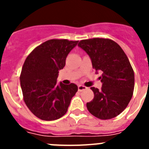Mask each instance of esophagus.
Wrapping results in <instances>:
<instances>
[{"mask_svg":"<svg viewBox=\"0 0 149 149\" xmlns=\"http://www.w3.org/2000/svg\"><path fill=\"white\" fill-rule=\"evenodd\" d=\"M86 89V87L85 86H83V85H78V91L81 92L83 90H85Z\"/></svg>","mask_w":149,"mask_h":149,"instance_id":"obj_1","label":"esophagus"}]
</instances>
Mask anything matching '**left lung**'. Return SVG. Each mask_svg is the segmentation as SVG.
Masks as SVG:
<instances>
[{"label": "left lung", "instance_id": "obj_1", "mask_svg": "<svg viewBox=\"0 0 149 149\" xmlns=\"http://www.w3.org/2000/svg\"><path fill=\"white\" fill-rule=\"evenodd\" d=\"M78 46L89 55L96 72H101L102 87H91L94 98L86 107L98 119H113L127 107L134 93V72L128 58L120 46L109 39H84Z\"/></svg>", "mask_w": 149, "mask_h": 149}]
</instances>
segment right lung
Wrapping results in <instances>:
<instances>
[{
	"mask_svg": "<svg viewBox=\"0 0 149 149\" xmlns=\"http://www.w3.org/2000/svg\"><path fill=\"white\" fill-rule=\"evenodd\" d=\"M78 41L51 39L37 46L27 56L20 76L24 101L39 119L56 120L66 113L77 91L74 84H56L59 71Z\"/></svg>",
	"mask_w": 149,
	"mask_h": 149,
	"instance_id": "1",
	"label": "right lung"
}]
</instances>
